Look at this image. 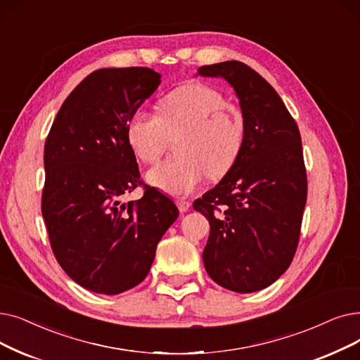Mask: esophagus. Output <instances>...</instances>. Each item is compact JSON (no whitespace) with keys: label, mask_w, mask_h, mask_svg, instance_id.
Here are the masks:
<instances>
[{"label":"esophagus","mask_w":360,"mask_h":360,"mask_svg":"<svg viewBox=\"0 0 360 360\" xmlns=\"http://www.w3.org/2000/svg\"><path fill=\"white\" fill-rule=\"evenodd\" d=\"M176 206L179 209V212H186L190 207H191V202L186 201V200H176Z\"/></svg>","instance_id":"obj_1"}]
</instances>
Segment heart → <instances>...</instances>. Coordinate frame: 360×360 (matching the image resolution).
I'll return each mask as SVG.
<instances>
[{"label":"heart","mask_w":360,"mask_h":360,"mask_svg":"<svg viewBox=\"0 0 360 360\" xmlns=\"http://www.w3.org/2000/svg\"><path fill=\"white\" fill-rule=\"evenodd\" d=\"M176 135L178 158L148 172V181L170 195H186L209 175L221 179L237 163L245 141V119L222 91L201 82L185 84L159 104V116L136 112L127 136L136 158L154 165Z\"/></svg>","instance_id":"1"}]
</instances>
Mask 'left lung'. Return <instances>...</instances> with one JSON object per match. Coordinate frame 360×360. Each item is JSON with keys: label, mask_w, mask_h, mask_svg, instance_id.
Returning <instances> with one entry per match:
<instances>
[{"label": "left lung", "mask_w": 360, "mask_h": 360, "mask_svg": "<svg viewBox=\"0 0 360 360\" xmlns=\"http://www.w3.org/2000/svg\"><path fill=\"white\" fill-rule=\"evenodd\" d=\"M198 73L225 77L245 119L237 163L193 205L210 224L202 262L221 287L259 291L288 269L299 245L307 198L300 131L271 84L241 61Z\"/></svg>", "instance_id": "1"}]
</instances>
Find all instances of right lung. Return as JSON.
Wrapping results in <instances>:
<instances>
[{
  "label": "right lung",
  "mask_w": 360,
  "mask_h": 360,
  "mask_svg": "<svg viewBox=\"0 0 360 360\" xmlns=\"http://www.w3.org/2000/svg\"><path fill=\"white\" fill-rule=\"evenodd\" d=\"M160 84L148 68L100 69L65 100L45 139L41 212L53 253L84 288L119 294L143 283L175 202L144 184L127 127ZM138 186L145 195L122 203Z\"/></svg>",
  "instance_id": "1"
}]
</instances>
